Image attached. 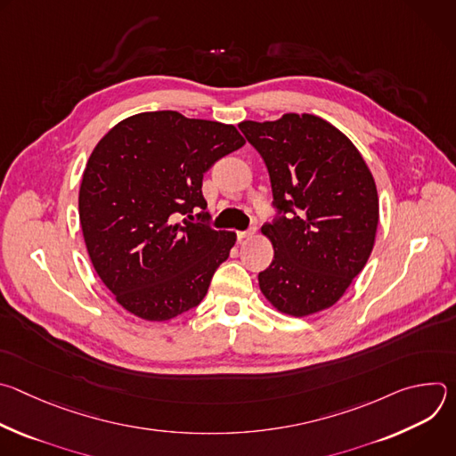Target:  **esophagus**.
<instances>
[{
	"label": "esophagus",
	"instance_id": "1",
	"mask_svg": "<svg viewBox=\"0 0 456 456\" xmlns=\"http://www.w3.org/2000/svg\"><path fill=\"white\" fill-rule=\"evenodd\" d=\"M254 232H256V229L252 227V229H248V231H238L236 236H238V240H245V238H250Z\"/></svg>",
	"mask_w": 456,
	"mask_h": 456
}]
</instances>
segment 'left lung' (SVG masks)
<instances>
[{"label": "left lung", "mask_w": 456, "mask_h": 456, "mask_svg": "<svg viewBox=\"0 0 456 456\" xmlns=\"http://www.w3.org/2000/svg\"><path fill=\"white\" fill-rule=\"evenodd\" d=\"M262 155L278 216L262 227L274 259L259 290L281 314L305 317L336 305L364 269L379 225L371 171L354 142L312 113L243 120Z\"/></svg>", "instance_id": "1"}]
</instances>
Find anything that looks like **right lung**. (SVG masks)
I'll list each match as a JSON object with an SVG mask.
<instances>
[{
  "mask_svg": "<svg viewBox=\"0 0 456 456\" xmlns=\"http://www.w3.org/2000/svg\"><path fill=\"white\" fill-rule=\"evenodd\" d=\"M243 144L232 124L171 110L127 117L97 142L79 220L90 262L124 310L169 321L204 299L236 234L178 218L206 209L204 173Z\"/></svg>",
  "mask_w": 456,
  "mask_h": 456,
  "instance_id": "add662e5",
  "label": "right lung"
}]
</instances>
